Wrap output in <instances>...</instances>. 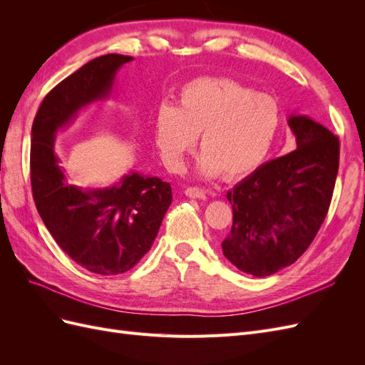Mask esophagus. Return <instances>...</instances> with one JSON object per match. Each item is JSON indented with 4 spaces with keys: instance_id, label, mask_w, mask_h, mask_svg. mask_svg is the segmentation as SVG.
<instances>
[{
    "instance_id": "1",
    "label": "esophagus",
    "mask_w": 365,
    "mask_h": 365,
    "mask_svg": "<svg viewBox=\"0 0 365 365\" xmlns=\"http://www.w3.org/2000/svg\"><path fill=\"white\" fill-rule=\"evenodd\" d=\"M185 195L189 197H196V200H205V192L196 189V187H187Z\"/></svg>"
}]
</instances>
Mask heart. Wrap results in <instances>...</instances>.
<instances>
[{"label": "heart", "mask_w": 365, "mask_h": 365, "mask_svg": "<svg viewBox=\"0 0 365 365\" xmlns=\"http://www.w3.org/2000/svg\"><path fill=\"white\" fill-rule=\"evenodd\" d=\"M280 126L274 97L225 77L185 83L178 106L163 102L153 118L155 143L165 168L178 172L200 134L196 170L204 178H239L267 158Z\"/></svg>", "instance_id": "obj_1"}]
</instances>
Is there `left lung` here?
<instances>
[{
	"label": "left lung",
	"mask_w": 365,
	"mask_h": 365,
	"mask_svg": "<svg viewBox=\"0 0 365 365\" xmlns=\"http://www.w3.org/2000/svg\"><path fill=\"white\" fill-rule=\"evenodd\" d=\"M288 125L294 150L262 164L227 193L233 225L222 252L254 277L275 274L300 257L332 201L338 137L307 115L291 114Z\"/></svg>",
	"instance_id": "left-lung-1"
}]
</instances>
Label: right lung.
Segmentation results:
<instances>
[{"mask_svg": "<svg viewBox=\"0 0 365 365\" xmlns=\"http://www.w3.org/2000/svg\"><path fill=\"white\" fill-rule=\"evenodd\" d=\"M134 58L105 54L85 63L43 98L31 126L33 200L56 244L82 268L115 275L134 268L150 250L172 204V187L130 170L98 189L67 181L56 155V134L83 108L109 98L115 76Z\"/></svg>", "mask_w": 365, "mask_h": 365, "instance_id": "add662e5", "label": "right lung"}]
</instances>
